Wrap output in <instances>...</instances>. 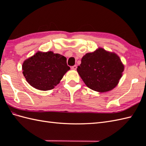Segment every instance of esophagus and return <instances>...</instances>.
Here are the masks:
<instances>
[{
  "mask_svg": "<svg viewBox=\"0 0 146 146\" xmlns=\"http://www.w3.org/2000/svg\"><path fill=\"white\" fill-rule=\"evenodd\" d=\"M71 69H72V70H76V68H77V66H76V65H74V66H71Z\"/></svg>",
  "mask_w": 146,
  "mask_h": 146,
  "instance_id": "1",
  "label": "esophagus"
}]
</instances>
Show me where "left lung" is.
Wrapping results in <instances>:
<instances>
[{
	"instance_id": "8db88e82",
	"label": "left lung",
	"mask_w": 146,
	"mask_h": 146,
	"mask_svg": "<svg viewBox=\"0 0 146 146\" xmlns=\"http://www.w3.org/2000/svg\"><path fill=\"white\" fill-rule=\"evenodd\" d=\"M123 69L124 66L116 54L98 48L82 58L77 71L88 88L105 92L117 85Z\"/></svg>"
}]
</instances>
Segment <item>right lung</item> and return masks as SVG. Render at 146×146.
Masks as SVG:
<instances>
[{
	"label": "right lung",
	"mask_w": 146,
	"mask_h": 146,
	"mask_svg": "<svg viewBox=\"0 0 146 146\" xmlns=\"http://www.w3.org/2000/svg\"><path fill=\"white\" fill-rule=\"evenodd\" d=\"M70 69L66 57L52 51L36 52L23 64V73L27 82L43 91L54 88Z\"/></svg>",
	"instance_id": "1"
}]
</instances>
